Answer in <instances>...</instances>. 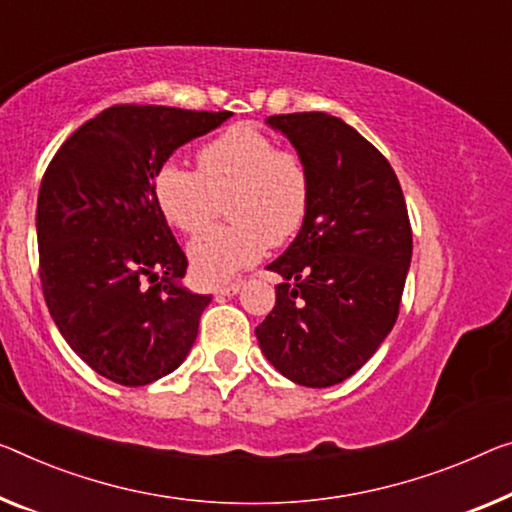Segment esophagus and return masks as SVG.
I'll return each instance as SVG.
<instances>
[{"label":"esophagus","instance_id":"esophagus-1","mask_svg":"<svg viewBox=\"0 0 512 512\" xmlns=\"http://www.w3.org/2000/svg\"><path fill=\"white\" fill-rule=\"evenodd\" d=\"M217 293H219V295H224V297L238 295V293H240V283H238V281H233V283H226V286H219V288H217Z\"/></svg>","mask_w":512,"mask_h":512}]
</instances>
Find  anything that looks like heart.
Wrapping results in <instances>:
<instances>
[{"mask_svg": "<svg viewBox=\"0 0 512 512\" xmlns=\"http://www.w3.org/2000/svg\"><path fill=\"white\" fill-rule=\"evenodd\" d=\"M155 201L183 233H199L224 208L229 224L190 242L196 279L224 283L254 265L267 245L279 247L302 229L311 201L304 162L254 125H231L199 151V171L164 162L155 174Z\"/></svg>", "mask_w": 512, "mask_h": 512, "instance_id": "1", "label": "heart"}]
</instances>
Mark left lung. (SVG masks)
I'll use <instances>...</instances> for the list:
<instances>
[{"instance_id": "8db88e82", "label": "left lung", "mask_w": 512, "mask_h": 512, "mask_svg": "<svg viewBox=\"0 0 512 512\" xmlns=\"http://www.w3.org/2000/svg\"><path fill=\"white\" fill-rule=\"evenodd\" d=\"M304 162L309 212L267 265L283 279L256 338L265 359L302 387L348 380L396 325L412 261L400 183L377 148L325 112L267 116Z\"/></svg>"}]
</instances>
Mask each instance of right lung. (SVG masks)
Returning <instances> with one entry per match:
<instances>
[{
	"label": "right lung",
	"mask_w": 512,
	"mask_h": 512,
	"mask_svg": "<svg viewBox=\"0 0 512 512\" xmlns=\"http://www.w3.org/2000/svg\"><path fill=\"white\" fill-rule=\"evenodd\" d=\"M231 112L116 105L70 135L36 208L41 283L61 336L98 375L144 387L183 364L210 295L155 201L157 169Z\"/></svg>",
	"instance_id": "right-lung-1"
}]
</instances>
